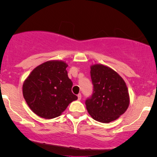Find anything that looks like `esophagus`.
I'll use <instances>...</instances> for the list:
<instances>
[{"mask_svg":"<svg viewBox=\"0 0 157 157\" xmlns=\"http://www.w3.org/2000/svg\"><path fill=\"white\" fill-rule=\"evenodd\" d=\"M81 94L80 93H79L78 94V95H77V97H78V100H81Z\"/></svg>","mask_w":157,"mask_h":157,"instance_id":"esophagus-1","label":"esophagus"}]
</instances>
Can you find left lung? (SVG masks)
Listing matches in <instances>:
<instances>
[{"instance_id":"8db88e82","label":"left lung","mask_w":157,"mask_h":157,"mask_svg":"<svg viewBox=\"0 0 157 157\" xmlns=\"http://www.w3.org/2000/svg\"><path fill=\"white\" fill-rule=\"evenodd\" d=\"M93 94L86 100V109L94 120L109 123L128 108L130 98L125 81L112 68L102 64L91 66Z\"/></svg>"}]
</instances>
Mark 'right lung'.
I'll list each match as a JSON object with an SVG mask.
<instances>
[{
	"label": "right lung",
	"mask_w": 157,
	"mask_h": 157,
	"mask_svg": "<svg viewBox=\"0 0 157 157\" xmlns=\"http://www.w3.org/2000/svg\"><path fill=\"white\" fill-rule=\"evenodd\" d=\"M68 65L49 60L39 65L23 84L27 105L37 116L45 119L59 117L77 97L71 92L73 82L68 78Z\"/></svg>",
	"instance_id": "right-lung-1"
}]
</instances>
